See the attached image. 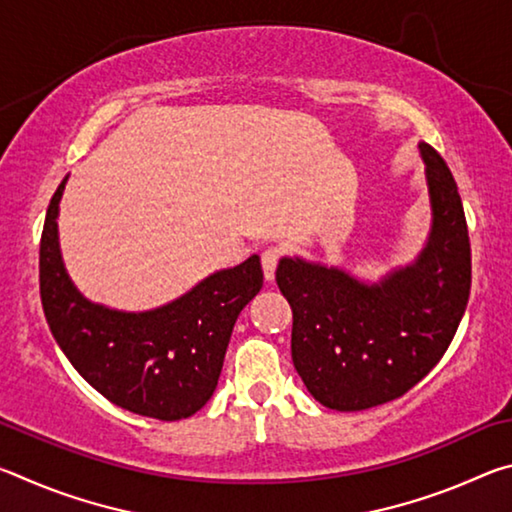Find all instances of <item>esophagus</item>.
Segmentation results:
<instances>
[{
	"instance_id": "obj_1",
	"label": "esophagus",
	"mask_w": 512,
	"mask_h": 512,
	"mask_svg": "<svg viewBox=\"0 0 512 512\" xmlns=\"http://www.w3.org/2000/svg\"><path fill=\"white\" fill-rule=\"evenodd\" d=\"M277 259H280V248H266L262 253V268H264V280L266 282L275 280Z\"/></svg>"
}]
</instances>
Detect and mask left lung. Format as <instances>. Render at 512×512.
Instances as JSON below:
<instances>
[{
	"label": "left lung",
	"instance_id": "1",
	"mask_svg": "<svg viewBox=\"0 0 512 512\" xmlns=\"http://www.w3.org/2000/svg\"><path fill=\"white\" fill-rule=\"evenodd\" d=\"M429 196L427 239L375 282L343 266L284 255L275 280L293 309L291 359L316 402L363 411L402 397L452 343L470 298V237L456 180L418 142Z\"/></svg>",
	"mask_w": 512,
	"mask_h": 512
}]
</instances>
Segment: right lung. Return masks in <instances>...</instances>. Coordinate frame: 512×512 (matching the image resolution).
Segmentation results:
<instances>
[{"label":"right lung","mask_w":512,"mask_h":512,"mask_svg":"<svg viewBox=\"0 0 512 512\" xmlns=\"http://www.w3.org/2000/svg\"><path fill=\"white\" fill-rule=\"evenodd\" d=\"M67 178L47 207L40 241V298L58 348L94 391L121 409L164 422L189 418L212 397L232 327L262 289L259 255L146 311L92 302L60 253L58 212Z\"/></svg>","instance_id":"obj_1"}]
</instances>
